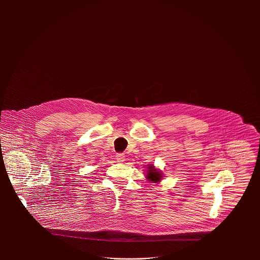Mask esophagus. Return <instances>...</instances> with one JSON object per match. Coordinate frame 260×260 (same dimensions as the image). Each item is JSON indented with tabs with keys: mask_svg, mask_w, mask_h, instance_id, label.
<instances>
[{
	"mask_svg": "<svg viewBox=\"0 0 260 260\" xmlns=\"http://www.w3.org/2000/svg\"><path fill=\"white\" fill-rule=\"evenodd\" d=\"M116 159H117V162H124L125 161V155L123 153H117L116 154Z\"/></svg>",
	"mask_w": 260,
	"mask_h": 260,
	"instance_id": "obj_1",
	"label": "esophagus"
}]
</instances>
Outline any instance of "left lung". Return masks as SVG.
<instances>
[{"label":"left lung","mask_w":260,"mask_h":260,"mask_svg":"<svg viewBox=\"0 0 260 260\" xmlns=\"http://www.w3.org/2000/svg\"><path fill=\"white\" fill-rule=\"evenodd\" d=\"M162 177H163V175L161 174V171H159L152 164H150L148 170H147V175H146V178L148 179L149 181L158 183L162 179Z\"/></svg>","instance_id":"obj_1"}]
</instances>
